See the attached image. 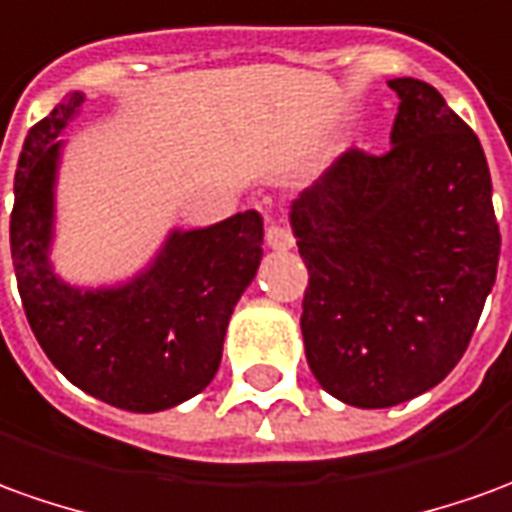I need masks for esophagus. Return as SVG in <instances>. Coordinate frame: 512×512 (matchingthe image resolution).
<instances>
[{
  "instance_id": "34e87169",
  "label": "esophagus",
  "mask_w": 512,
  "mask_h": 512,
  "mask_svg": "<svg viewBox=\"0 0 512 512\" xmlns=\"http://www.w3.org/2000/svg\"><path fill=\"white\" fill-rule=\"evenodd\" d=\"M267 245L273 250H290L295 245V239H292L290 228H284V225H278L273 222L270 228H267Z\"/></svg>"
}]
</instances>
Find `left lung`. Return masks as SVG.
I'll list each match as a JSON object with an SVG mask.
<instances>
[{
  "mask_svg": "<svg viewBox=\"0 0 512 512\" xmlns=\"http://www.w3.org/2000/svg\"><path fill=\"white\" fill-rule=\"evenodd\" d=\"M390 150H348L290 206L309 270L301 331L320 387L382 410L460 362L499 267L491 172L438 88L396 77Z\"/></svg>",
  "mask_w": 512,
  "mask_h": 512,
  "instance_id": "obj_1",
  "label": "left lung"
}]
</instances>
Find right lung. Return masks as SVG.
<instances>
[{"mask_svg": "<svg viewBox=\"0 0 512 512\" xmlns=\"http://www.w3.org/2000/svg\"><path fill=\"white\" fill-rule=\"evenodd\" d=\"M83 94L74 91L30 128L16 169L10 253L35 340L88 396L128 412H161L197 396L220 368L236 301L262 262L259 211L172 231L136 278L86 290L49 262L55 181L63 142Z\"/></svg>", "mask_w": 512, "mask_h": 512, "instance_id": "add662e5", "label": "right lung"}]
</instances>
